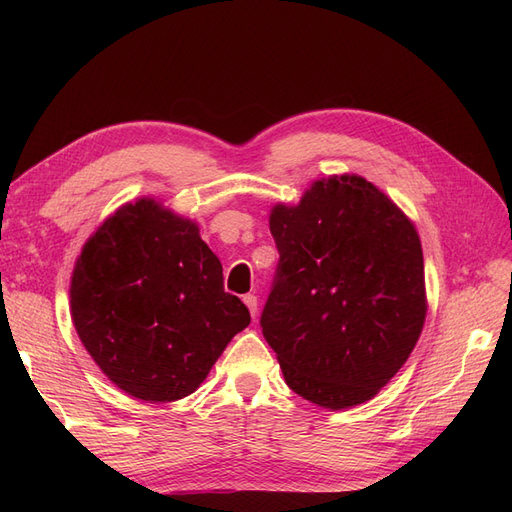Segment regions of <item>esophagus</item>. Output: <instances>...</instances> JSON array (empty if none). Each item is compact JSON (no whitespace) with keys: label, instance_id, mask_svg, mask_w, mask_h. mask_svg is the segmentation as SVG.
<instances>
[{"label":"esophagus","instance_id":"34e87169","mask_svg":"<svg viewBox=\"0 0 512 512\" xmlns=\"http://www.w3.org/2000/svg\"><path fill=\"white\" fill-rule=\"evenodd\" d=\"M243 303L247 305V309H250L252 318H256V314H258V299L254 297V294H245V297H243Z\"/></svg>","mask_w":512,"mask_h":512}]
</instances>
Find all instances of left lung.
Listing matches in <instances>:
<instances>
[{"instance_id":"left-lung-1","label":"left lung","mask_w":512,"mask_h":512,"mask_svg":"<svg viewBox=\"0 0 512 512\" xmlns=\"http://www.w3.org/2000/svg\"><path fill=\"white\" fill-rule=\"evenodd\" d=\"M280 252L262 335L290 389L329 410L376 397L408 361L427 316L418 232L361 175L316 179L297 205L277 203Z\"/></svg>"}]
</instances>
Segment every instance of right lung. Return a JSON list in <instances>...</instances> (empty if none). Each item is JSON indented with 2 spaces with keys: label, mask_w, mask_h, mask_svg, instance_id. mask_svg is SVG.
<instances>
[{
  "label": "right lung",
  "mask_w": 512,
  "mask_h": 512,
  "mask_svg": "<svg viewBox=\"0 0 512 512\" xmlns=\"http://www.w3.org/2000/svg\"><path fill=\"white\" fill-rule=\"evenodd\" d=\"M70 314L102 374L151 404L194 393L250 324L198 224L149 196L121 205L85 241Z\"/></svg>",
  "instance_id": "add662e5"
}]
</instances>
